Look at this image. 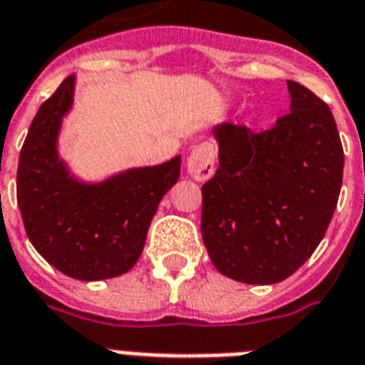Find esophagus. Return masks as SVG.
I'll return each instance as SVG.
<instances>
[{
    "mask_svg": "<svg viewBox=\"0 0 365 365\" xmlns=\"http://www.w3.org/2000/svg\"><path fill=\"white\" fill-rule=\"evenodd\" d=\"M216 149L212 143H199L187 157L189 176L197 182H205L214 174Z\"/></svg>",
    "mask_w": 365,
    "mask_h": 365,
    "instance_id": "1",
    "label": "esophagus"
}]
</instances>
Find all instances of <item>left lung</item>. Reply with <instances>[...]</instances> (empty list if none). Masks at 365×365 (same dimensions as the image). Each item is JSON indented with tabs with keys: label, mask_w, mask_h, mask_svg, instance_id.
I'll use <instances>...</instances> for the list:
<instances>
[{
	"label": "left lung",
	"mask_w": 365,
	"mask_h": 365,
	"mask_svg": "<svg viewBox=\"0 0 365 365\" xmlns=\"http://www.w3.org/2000/svg\"><path fill=\"white\" fill-rule=\"evenodd\" d=\"M291 110L264 132L214 128L220 166L202 185L201 233L220 274L249 285L293 275L324 239L344 153L329 107L289 80Z\"/></svg>",
	"instance_id": "1"
}]
</instances>
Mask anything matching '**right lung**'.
Returning a JSON list of instances; mask_svg holds the SVG:
<instances>
[{
    "instance_id": "obj_1",
    "label": "right lung",
    "mask_w": 365,
    "mask_h": 365,
    "mask_svg": "<svg viewBox=\"0 0 365 365\" xmlns=\"http://www.w3.org/2000/svg\"><path fill=\"white\" fill-rule=\"evenodd\" d=\"M74 76L41 103L19 158L16 202L34 249L68 277L97 282L126 274L141 257L164 193L178 182L182 157L86 185L57 157L61 120L72 105Z\"/></svg>"
}]
</instances>
